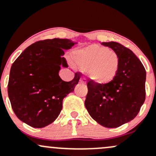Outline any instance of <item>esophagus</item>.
Segmentation results:
<instances>
[{
	"label": "esophagus",
	"instance_id": "34e87169",
	"mask_svg": "<svg viewBox=\"0 0 156 156\" xmlns=\"http://www.w3.org/2000/svg\"><path fill=\"white\" fill-rule=\"evenodd\" d=\"M86 82H87L86 78H84V77H83V78H81V79H80V83H86Z\"/></svg>",
	"mask_w": 156,
	"mask_h": 156
}]
</instances>
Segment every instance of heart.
Instances as JSON below:
<instances>
[{"label": "heart", "mask_w": 156, "mask_h": 156, "mask_svg": "<svg viewBox=\"0 0 156 156\" xmlns=\"http://www.w3.org/2000/svg\"><path fill=\"white\" fill-rule=\"evenodd\" d=\"M75 63L88 76L99 84H105L114 80L119 68V57L117 52L106 47L92 45L74 54Z\"/></svg>", "instance_id": "heart-1"}]
</instances>
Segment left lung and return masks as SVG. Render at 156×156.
I'll use <instances>...</instances> for the list:
<instances>
[{"label": "left lung", "instance_id": "left-lung-1", "mask_svg": "<svg viewBox=\"0 0 156 156\" xmlns=\"http://www.w3.org/2000/svg\"><path fill=\"white\" fill-rule=\"evenodd\" d=\"M119 57L115 78L105 84L90 80L85 107L94 120L106 128H117L132 120L145 101L146 70L130 49L116 42H102Z\"/></svg>", "mask_w": 156, "mask_h": 156}]
</instances>
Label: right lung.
<instances>
[{
    "label": "right lung",
    "instance_id": "add662e5",
    "mask_svg": "<svg viewBox=\"0 0 156 156\" xmlns=\"http://www.w3.org/2000/svg\"><path fill=\"white\" fill-rule=\"evenodd\" d=\"M77 42L55 38L41 40L27 47L12 63L8 96L16 117L34 128L53 122L62 110L63 100L74 91L81 73L71 81L59 76L60 66L68 67L63 57Z\"/></svg>",
    "mask_w": 156,
    "mask_h": 156
}]
</instances>
